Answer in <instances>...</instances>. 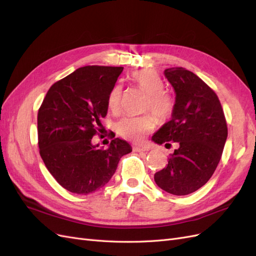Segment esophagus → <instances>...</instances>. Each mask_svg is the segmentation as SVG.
I'll return each mask as SVG.
<instances>
[{
	"label": "esophagus",
	"instance_id": "34e87169",
	"mask_svg": "<svg viewBox=\"0 0 256 256\" xmlns=\"http://www.w3.org/2000/svg\"><path fill=\"white\" fill-rule=\"evenodd\" d=\"M134 151L136 152H146L148 151V148L147 147H140V146H135V147L133 148Z\"/></svg>",
	"mask_w": 256,
	"mask_h": 256
}]
</instances>
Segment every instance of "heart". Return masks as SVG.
I'll return each mask as SVG.
<instances>
[{
  "mask_svg": "<svg viewBox=\"0 0 256 256\" xmlns=\"http://www.w3.org/2000/svg\"><path fill=\"white\" fill-rule=\"evenodd\" d=\"M130 80L142 91L147 93V98L144 100L146 110L151 109L160 120L168 119L174 112V100L170 92L164 90V82L158 72L150 68L136 70L130 76ZM107 104L112 112H121L123 106L121 86H114L109 92ZM154 115L147 114L140 116H126L116 124V130L126 140L142 142L156 126V118Z\"/></svg>",
  "mask_w": 256,
  "mask_h": 256,
  "instance_id": "obj_1",
  "label": "heart"
}]
</instances>
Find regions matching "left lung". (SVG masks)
<instances>
[{
    "label": "left lung",
    "mask_w": 256,
    "mask_h": 256,
    "mask_svg": "<svg viewBox=\"0 0 256 256\" xmlns=\"http://www.w3.org/2000/svg\"><path fill=\"white\" fill-rule=\"evenodd\" d=\"M164 74L176 92V102L172 120L152 140L158 144L178 142V148L165 168L156 172L154 181L167 193L188 195L214 174L228 138V124L216 92L198 76L184 68H167Z\"/></svg>",
    "instance_id": "1"
}]
</instances>
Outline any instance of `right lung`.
Returning <instances> with one entry per match:
<instances>
[{"label": "right lung", "instance_id": "right-lung-1", "mask_svg": "<svg viewBox=\"0 0 256 256\" xmlns=\"http://www.w3.org/2000/svg\"><path fill=\"white\" fill-rule=\"evenodd\" d=\"M123 68L88 65L50 86L38 109L40 154L58 184L86 195L112 179L120 158L132 148L114 138L109 147L93 146L92 137L103 130L109 92Z\"/></svg>", "mask_w": 256, "mask_h": 256}]
</instances>
